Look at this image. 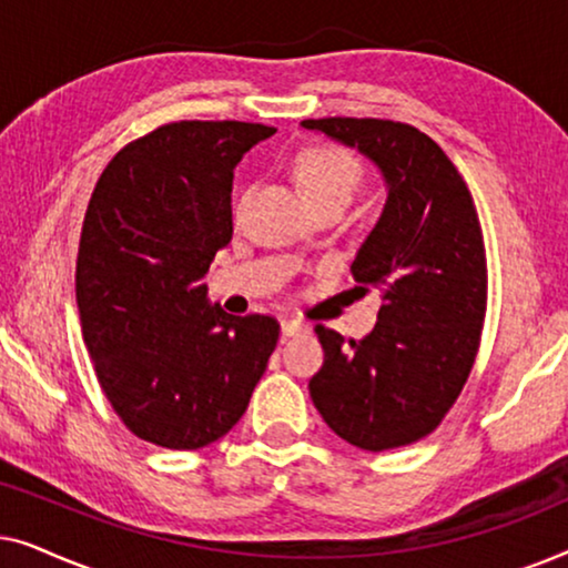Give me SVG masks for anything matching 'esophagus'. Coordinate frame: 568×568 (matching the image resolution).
Here are the masks:
<instances>
[{"label":"esophagus","mask_w":568,"mask_h":568,"mask_svg":"<svg viewBox=\"0 0 568 568\" xmlns=\"http://www.w3.org/2000/svg\"><path fill=\"white\" fill-rule=\"evenodd\" d=\"M307 331V323L297 321V317H290V321H282V336H300V333Z\"/></svg>","instance_id":"obj_1"}]
</instances>
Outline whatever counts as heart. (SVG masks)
<instances>
[{"instance_id":"heart-1","label":"heart","mask_w":568,"mask_h":568,"mask_svg":"<svg viewBox=\"0 0 568 568\" xmlns=\"http://www.w3.org/2000/svg\"><path fill=\"white\" fill-rule=\"evenodd\" d=\"M294 170H297L302 189H305L313 204L328 199L352 201L364 175L362 162L352 152L333 144H317L302 150L297 154V162H294Z\"/></svg>"}]
</instances>
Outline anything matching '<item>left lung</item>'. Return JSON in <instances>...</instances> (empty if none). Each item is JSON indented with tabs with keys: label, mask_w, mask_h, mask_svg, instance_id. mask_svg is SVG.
<instances>
[{
	"label": "left lung",
	"mask_w": 568,
	"mask_h": 568,
	"mask_svg": "<svg viewBox=\"0 0 568 568\" xmlns=\"http://www.w3.org/2000/svg\"><path fill=\"white\" fill-rule=\"evenodd\" d=\"M354 146L385 181V206L352 263L383 307L362 341L315 325L325 362L310 379L323 422L383 453L437 429L476 362L486 315V251L463 175L422 131L383 119H307Z\"/></svg>",
	"instance_id": "obj_1"
}]
</instances>
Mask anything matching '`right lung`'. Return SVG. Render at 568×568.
<instances>
[{
    "label": "right lung",
    "instance_id": "obj_1",
    "mask_svg": "<svg viewBox=\"0 0 568 568\" xmlns=\"http://www.w3.org/2000/svg\"><path fill=\"white\" fill-rule=\"evenodd\" d=\"M274 126L178 121L123 146L100 175L77 253V307L98 383L139 439L199 449L245 414L276 348L268 315L209 305L232 240V175Z\"/></svg>",
    "mask_w": 568,
    "mask_h": 568
}]
</instances>
